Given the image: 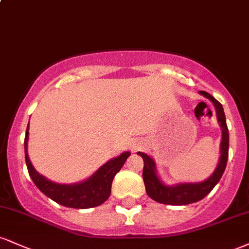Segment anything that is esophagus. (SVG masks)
<instances>
[{"mask_svg": "<svg viewBox=\"0 0 249 249\" xmlns=\"http://www.w3.org/2000/svg\"><path fill=\"white\" fill-rule=\"evenodd\" d=\"M141 147H142V144L139 142H134V144H132V146H131V150H132L133 152H136V151H138Z\"/></svg>", "mask_w": 249, "mask_h": 249, "instance_id": "esophagus-1", "label": "esophagus"}]
</instances>
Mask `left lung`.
<instances>
[{"label":"left lung","mask_w":249,"mask_h":249,"mask_svg":"<svg viewBox=\"0 0 249 249\" xmlns=\"http://www.w3.org/2000/svg\"><path fill=\"white\" fill-rule=\"evenodd\" d=\"M200 95H202L210 99L215 107L218 122L222 128V141H221V156L218 167L215 168L214 173L207 180L198 184H180L177 186H165L159 180L156 173V166L154 161L147 154L138 152L139 156L144 160V170H142V179H144L145 188H146L147 196L154 201L160 202L166 205H188L192 202H196L199 200L204 199L214 186L221 179L222 174L225 172L226 165L228 159V146H230V134H228L227 124H226V117L222 105L211 96L206 91H200Z\"/></svg>","instance_id":"obj_1"}]
</instances>
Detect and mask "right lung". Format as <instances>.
<instances>
[{"label":"right lung","instance_id":"obj_1","mask_svg":"<svg viewBox=\"0 0 249 249\" xmlns=\"http://www.w3.org/2000/svg\"><path fill=\"white\" fill-rule=\"evenodd\" d=\"M28 130H29V124H28L24 138L25 162H27L30 178L33 179L34 184L38 187L41 192L62 206L79 208V210L99 206L103 202L107 201L111 194V185H112L113 178L121 171L124 162L130 156V152H124L117 158L107 161L85 181L75 185H59L45 179L41 174L37 173L31 165L27 151L28 136H29Z\"/></svg>","mask_w":249,"mask_h":249}]
</instances>
